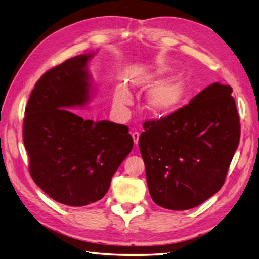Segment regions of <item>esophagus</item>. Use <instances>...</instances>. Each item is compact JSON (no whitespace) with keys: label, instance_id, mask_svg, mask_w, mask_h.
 Returning a JSON list of instances; mask_svg holds the SVG:
<instances>
[{"label":"esophagus","instance_id":"esophagus-1","mask_svg":"<svg viewBox=\"0 0 259 259\" xmlns=\"http://www.w3.org/2000/svg\"><path fill=\"white\" fill-rule=\"evenodd\" d=\"M139 133H137V131H135V133H133V139H134V143L136 145H138V141H139Z\"/></svg>","mask_w":259,"mask_h":259}]
</instances>
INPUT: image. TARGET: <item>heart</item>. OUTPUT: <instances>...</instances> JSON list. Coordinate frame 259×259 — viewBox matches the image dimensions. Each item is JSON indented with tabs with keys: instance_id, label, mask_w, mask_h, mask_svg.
I'll list each match as a JSON object with an SVG mask.
<instances>
[{
	"instance_id": "heart-1",
	"label": "heart",
	"mask_w": 259,
	"mask_h": 259,
	"mask_svg": "<svg viewBox=\"0 0 259 259\" xmlns=\"http://www.w3.org/2000/svg\"><path fill=\"white\" fill-rule=\"evenodd\" d=\"M185 80L182 77L166 79L157 84L148 95V108L156 115L170 113L181 102L185 92ZM115 104L122 106L130 102V95L121 89L115 94Z\"/></svg>"
}]
</instances>
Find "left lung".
Masks as SVG:
<instances>
[{
  "mask_svg": "<svg viewBox=\"0 0 259 259\" xmlns=\"http://www.w3.org/2000/svg\"><path fill=\"white\" fill-rule=\"evenodd\" d=\"M231 93L229 85L213 83L183 108L144 123L139 149L157 205L189 210L224 185L240 138Z\"/></svg>",
  "mask_w": 259,
  "mask_h": 259,
  "instance_id": "left-lung-1",
  "label": "left lung"
}]
</instances>
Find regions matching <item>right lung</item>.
<instances>
[{"mask_svg": "<svg viewBox=\"0 0 259 259\" xmlns=\"http://www.w3.org/2000/svg\"><path fill=\"white\" fill-rule=\"evenodd\" d=\"M92 56H75L46 72L24 111L22 136L30 175L46 194L69 206L102 199L134 147L126 125L84 120L65 109L89 101L86 65Z\"/></svg>", "mask_w": 259, "mask_h": 259, "instance_id": "right-lung-1", "label": "right lung"}]
</instances>
